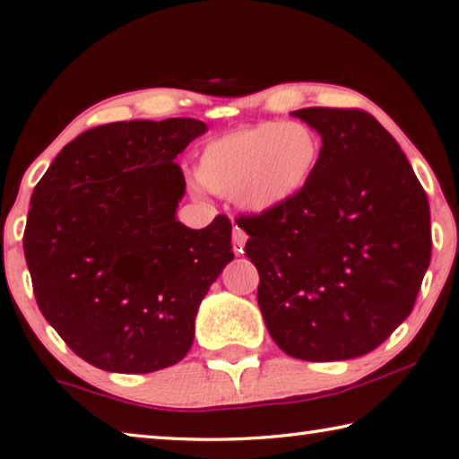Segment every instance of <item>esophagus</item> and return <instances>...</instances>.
<instances>
[{"mask_svg":"<svg viewBox=\"0 0 459 459\" xmlns=\"http://www.w3.org/2000/svg\"><path fill=\"white\" fill-rule=\"evenodd\" d=\"M245 243H247L245 230H240L238 227L232 229V248H235V253H243Z\"/></svg>","mask_w":459,"mask_h":459,"instance_id":"34e87169","label":"esophagus"}]
</instances>
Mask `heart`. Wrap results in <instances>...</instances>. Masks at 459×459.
<instances>
[{"label":"heart","instance_id":"b5f03b06","mask_svg":"<svg viewBox=\"0 0 459 459\" xmlns=\"http://www.w3.org/2000/svg\"><path fill=\"white\" fill-rule=\"evenodd\" d=\"M322 160V139L298 121H263L229 131L204 145L196 180L202 188L232 196L251 214L290 204L312 182Z\"/></svg>","mask_w":459,"mask_h":459}]
</instances>
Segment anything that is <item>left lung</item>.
<instances>
[{
	"label": "left lung",
	"mask_w": 459,
	"mask_h": 459,
	"mask_svg": "<svg viewBox=\"0 0 459 459\" xmlns=\"http://www.w3.org/2000/svg\"><path fill=\"white\" fill-rule=\"evenodd\" d=\"M322 135L312 182L290 204L238 216L257 301L285 354H368L405 322L431 259L429 202L394 137L362 108L291 113Z\"/></svg>",
	"instance_id": "left-lung-1"
}]
</instances>
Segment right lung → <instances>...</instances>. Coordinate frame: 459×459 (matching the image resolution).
Segmentation results:
<instances>
[{
    "instance_id": "1",
    "label": "right lung",
    "mask_w": 459,
    "mask_h": 459,
    "mask_svg": "<svg viewBox=\"0 0 459 459\" xmlns=\"http://www.w3.org/2000/svg\"><path fill=\"white\" fill-rule=\"evenodd\" d=\"M204 131L188 117L92 127L36 184L24 255L38 307L92 367L180 362L200 301L235 259L227 216L200 230L176 219L186 180L174 160Z\"/></svg>"
}]
</instances>
